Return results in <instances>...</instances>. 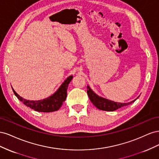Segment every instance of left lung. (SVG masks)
Instances as JSON below:
<instances>
[{
	"label": "left lung",
	"mask_w": 159,
	"mask_h": 159,
	"mask_svg": "<svg viewBox=\"0 0 159 159\" xmlns=\"http://www.w3.org/2000/svg\"><path fill=\"white\" fill-rule=\"evenodd\" d=\"M88 90L87 93L89 96V98L92 103L98 109L103 111H113L117 110L122 107L126 106L129 104L135 102L136 99H134L131 102L128 103H119V102H115L113 101L109 100L107 99L103 98L102 97H100L98 95L96 94L94 91L90 88L89 85L87 86Z\"/></svg>",
	"instance_id": "8db88e82"
}]
</instances>
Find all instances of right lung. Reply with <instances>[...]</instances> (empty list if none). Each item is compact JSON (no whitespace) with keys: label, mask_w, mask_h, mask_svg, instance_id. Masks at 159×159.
Listing matches in <instances>:
<instances>
[{"label":"right lung","mask_w":159,"mask_h":159,"mask_svg":"<svg viewBox=\"0 0 159 159\" xmlns=\"http://www.w3.org/2000/svg\"><path fill=\"white\" fill-rule=\"evenodd\" d=\"M73 78V75L68 77L60 87L57 89L56 92L50 95V97L40 99V100H27L20 97L12 88V91L17 98L22 102L27 107L34 109L38 112H53L58 110L63 104L67 97V89H68V84Z\"/></svg>","instance_id":"right-lung-1"}]
</instances>
